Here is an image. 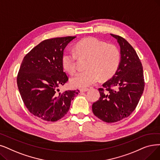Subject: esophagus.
<instances>
[{
  "instance_id": "34e87169",
  "label": "esophagus",
  "mask_w": 160,
  "mask_h": 160,
  "mask_svg": "<svg viewBox=\"0 0 160 160\" xmlns=\"http://www.w3.org/2000/svg\"><path fill=\"white\" fill-rule=\"evenodd\" d=\"M88 90H89V89H88V88H82V89H80V92L81 93H83V92H88Z\"/></svg>"
}]
</instances>
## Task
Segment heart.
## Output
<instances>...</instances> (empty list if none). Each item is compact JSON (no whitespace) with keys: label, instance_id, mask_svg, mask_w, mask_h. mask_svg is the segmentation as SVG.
<instances>
[{"label":"heart","instance_id":"b5f03b06","mask_svg":"<svg viewBox=\"0 0 160 160\" xmlns=\"http://www.w3.org/2000/svg\"><path fill=\"white\" fill-rule=\"evenodd\" d=\"M76 53L81 57L88 58L86 71L75 74L71 80L72 86L84 88L94 84L101 76L108 78L119 67L121 55L116 46L95 37H87L75 45ZM62 65L65 70L73 74L76 70V54L72 50L65 51L62 55Z\"/></svg>","mask_w":160,"mask_h":160}]
</instances>
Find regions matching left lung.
Segmentation results:
<instances>
[{
  "mask_svg": "<svg viewBox=\"0 0 160 160\" xmlns=\"http://www.w3.org/2000/svg\"><path fill=\"white\" fill-rule=\"evenodd\" d=\"M110 35L120 45V63L112 77L99 89L100 98L92 105L95 116L107 123L122 120L133 112L144 88L142 66L134 48L123 38Z\"/></svg>",
  "mask_w": 160,
  "mask_h": 160,
  "instance_id": "1",
  "label": "left lung"
}]
</instances>
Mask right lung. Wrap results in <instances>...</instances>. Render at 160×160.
Returning a JSON list of instances; mask_svg holds the SVG:
<instances>
[{
  "label": "right lung",
  "mask_w": 160,
  "mask_h": 160,
  "mask_svg": "<svg viewBox=\"0 0 160 160\" xmlns=\"http://www.w3.org/2000/svg\"><path fill=\"white\" fill-rule=\"evenodd\" d=\"M76 37L45 40L24 57L17 77L19 91L29 112L48 122H56L70 108L79 90L56 93L68 78L63 71L62 55Z\"/></svg>",
  "instance_id": "add662e5"
}]
</instances>
